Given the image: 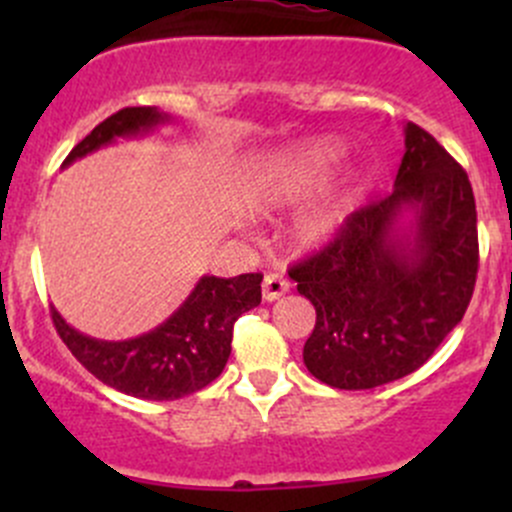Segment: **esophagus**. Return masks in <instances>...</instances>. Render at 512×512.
I'll use <instances>...</instances> for the list:
<instances>
[{
  "mask_svg": "<svg viewBox=\"0 0 512 512\" xmlns=\"http://www.w3.org/2000/svg\"><path fill=\"white\" fill-rule=\"evenodd\" d=\"M287 292H289V282L285 277L277 275V272L265 275V280H262V297H265V302H275V299H280L282 294Z\"/></svg>",
  "mask_w": 512,
  "mask_h": 512,
  "instance_id": "esophagus-1",
  "label": "esophagus"
}]
</instances>
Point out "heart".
Masks as SVG:
<instances>
[{
	"label": "heart",
	"instance_id": "obj_1",
	"mask_svg": "<svg viewBox=\"0 0 512 512\" xmlns=\"http://www.w3.org/2000/svg\"><path fill=\"white\" fill-rule=\"evenodd\" d=\"M344 156V146L329 138L304 141L267 153L252 170L245 185V205L255 215H270L312 195L327 180L329 170ZM347 220V200L327 195L294 227V240L302 247H317L332 240Z\"/></svg>",
	"mask_w": 512,
	"mask_h": 512
}]
</instances>
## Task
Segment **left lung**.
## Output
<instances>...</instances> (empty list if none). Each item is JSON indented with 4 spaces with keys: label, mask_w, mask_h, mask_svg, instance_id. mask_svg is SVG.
Instances as JSON below:
<instances>
[{
    "label": "left lung",
    "mask_w": 512,
    "mask_h": 512,
    "mask_svg": "<svg viewBox=\"0 0 512 512\" xmlns=\"http://www.w3.org/2000/svg\"><path fill=\"white\" fill-rule=\"evenodd\" d=\"M394 193L359 208L332 242L289 270L317 309L304 366L334 389L404 379L456 329L478 272L476 200L466 170L404 126Z\"/></svg>",
    "instance_id": "left-lung-1"
}]
</instances>
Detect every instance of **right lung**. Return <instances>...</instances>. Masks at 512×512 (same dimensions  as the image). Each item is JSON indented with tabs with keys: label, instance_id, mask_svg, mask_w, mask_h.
<instances>
[{
	"label": "right lung",
	"instance_id": "obj_1",
	"mask_svg": "<svg viewBox=\"0 0 512 512\" xmlns=\"http://www.w3.org/2000/svg\"><path fill=\"white\" fill-rule=\"evenodd\" d=\"M173 121L156 106L121 108L98 123L94 131L64 160L89 156L118 138H136ZM262 275H203L185 302L141 337L106 342L71 327L56 309L51 319L71 354L111 389L146 401H175L205 389L223 374L230 359L232 324L240 314L262 302Z\"/></svg>",
	"mask_w": 512,
	"mask_h": 512
}]
</instances>
